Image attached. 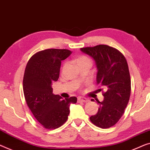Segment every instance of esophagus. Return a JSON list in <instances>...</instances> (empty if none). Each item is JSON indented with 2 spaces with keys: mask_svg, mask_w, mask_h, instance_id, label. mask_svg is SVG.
<instances>
[{
  "mask_svg": "<svg viewBox=\"0 0 150 150\" xmlns=\"http://www.w3.org/2000/svg\"><path fill=\"white\" fill-rule=\"evenodd\" d=\"M77 100L79 102H87L89 101V99L86 98H84V97H79L77 98Z\"/></svg>",
  "mask_w": 150,
  "mask_h": 150,
  "instance_id": "obj_1",
  "label": "esophagus"
}]
</instances>
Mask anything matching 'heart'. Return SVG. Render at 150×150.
<instances>
[{
    "label": "heart",
    "instance_id": "heart-1",
    "mask_svg": "<svg viewBox=\"0 0 150 150\" xmlns=\"http://www.w3.org/2000/svg\"><path fill=\"white\" fill-rule=\"evenodd\" d=\"M75 62L77 64L80 63H83V62H89V63H91L90 59L87 57H86V56H83V55L80 56V57H77V59H75Z\"/></svg>",
    "mask_w": 150,
    "mask_h": 150
}]
</instances>
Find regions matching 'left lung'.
I'll use <instances>...</instances> for the list:
<instances>
[{"label": "left lung", "mask_w": 150, "mask_h": 150, "mask_svg": "<svg viewBox=\"0 0 150 150\" xmlns=\"http://www.w3.org/2000/svg\"><path fill=\"white\" fill-rule=\"evenodd\" d=\"M81 50L95 61L97 84L103 88L98 90H105L103 101H97L100 105L98 112L89 119L96 126L109 128L121 118L130 98L131 77L127 60L120 51L108 45L86 47Z\"/></svg>", "instance_id": "8db88e82"}]
</instances>
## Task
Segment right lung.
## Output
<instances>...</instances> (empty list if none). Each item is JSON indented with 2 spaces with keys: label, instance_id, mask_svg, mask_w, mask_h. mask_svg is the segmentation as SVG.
<instances>
[{
  "label": "right lung",
  "instance_id": "right-lung-1",
  "mask_svg": "<svg viewBox=\"0 0 150 150\" xmlns=\"http://www.w3.org/2000/svg\"><path fill=\"white\" fill-rule=\"evenodd\" d=\"M72 53L67 49H46L34 54L27 64L23 80V93L31 112L44 128L55 129L67 121L69 106L77 98L62 100L52 93V83L59 77L61 61Z\"/></svg>",
  "mask_w": 150,
  "mask_h": 150
}]
</instances>
